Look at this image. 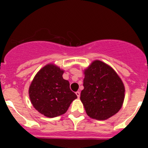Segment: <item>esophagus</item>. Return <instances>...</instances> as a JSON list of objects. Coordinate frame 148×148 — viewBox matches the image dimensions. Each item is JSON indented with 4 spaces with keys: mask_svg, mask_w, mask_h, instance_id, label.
Returning a JSON list of instances; mask_svg holds the SVG:
<instances>
[{
    "mask_svg": "<svg viewBox=\"0 0 148 148\" xmlns=\"http://www.w3.org/2000/svg\"><path fill=\"white\" fill-rule=\"evenodd\" d=\"M76 95H77V97L78 98H79V97H80V92H76Z\"/></svg>",
    "mask_w": 148,
    "mask_h": 148,
    "instance_id": "esophagus-1",
    "label": "esophagus"
}]
</instances>
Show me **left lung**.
Listing matches in <instances>:
<instances>
[{"label": "left lung", "instance_id": "1", "mask_svg": "<svg viewBox=\"0 0 148 148\" xmlns=\"http://www.w3.org/2000/svg\"><path fill=\"white\" fill-rule=\"evenodd\" d=\"M82 102L91 118L104 120L118 112L125 99V86L114 69L95 60L84 70Z\"/></svg>", "mask_w": 148, "mask_h": 148}]
</instances>
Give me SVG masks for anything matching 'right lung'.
<instances>
[{"label":"right lung","mask_w":148,"mask_h":148,"mask_svg":"<svg viewBox=\"0 0 148 148\" xmlns=\"http://www.w3.org/2000/svg\"><path fill=\"white\" fill-rule=\"evenodd\" d=\"M64 70L49 64L36 74L29 86V97L34 108L47 117L64 114L77 96L63 79Z\"/></svg>","instance_id":"1"}]
</instances>
